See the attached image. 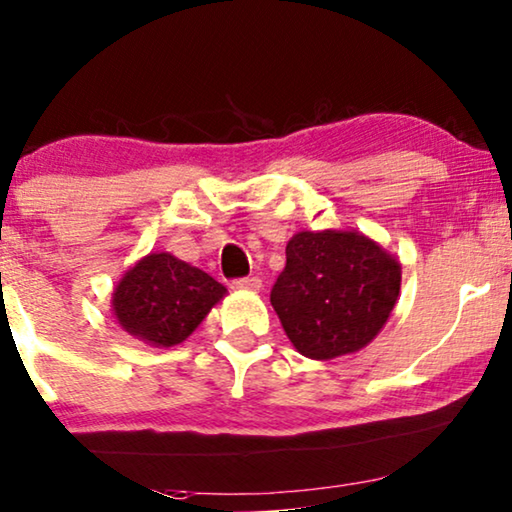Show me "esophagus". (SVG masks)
Segmentation results:
<instances>
[{"mask_svg": "<svg viewBox=\"0 0 512 512\" xmlns=\"http://www.w3.org/2000/svg\"><path fill=\"white\" fill-rule=\"evenodd\" d=\"M234 290H246V292H257L262 290V280L257 276H248V278H236L232 283Z\"/></svg>", "mask_w": 512, "mask_h": 512, "instance_id": "esophagus-1", "label": "esophagus"}]
</instances>
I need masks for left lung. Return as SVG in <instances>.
I'll list each match as a JSON object with an SVG mask.
<instances>
[{"label": "left lung", "instance_id": "8db88e82", "mask_svg": "<svg viewBox=\"0 0 512 512\" xmlns=\"http://www.w3.org/2000/svg\"><path fill=\"white\" fill-rule=\"evenodd\" d=\"M285 255L271 306L301 355L325 362L380 334L399 299L397 257L355 229L299 232Z\"/></svg>", "mask_w": 512, "mask_h": 512}]
</instances>
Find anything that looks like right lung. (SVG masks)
Wrapping results in <instances>:
<instances>
[{"label": "right lung", "instance_id": "right-lung-1", "mask_svg": "<svg viewBox=\"0 0 512 512\" xmlns=\"http://www.w3.org/2000/svg\"><path fill=\"white\" fill-rule=\"evenodd\" d=\"M227 287L169 253H150L125 271L113 290L118 325L155 348L183 343Z\"/></svg>", "mask_w": 512, "mask_h": 512}]
</instances>
